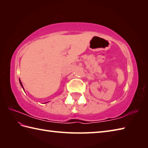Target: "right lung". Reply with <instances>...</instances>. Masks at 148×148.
Returning <instances> with one entry per match:
<instances>
[{"mask_svg":"<svg viewBox=\"0 0 148 148\" xmlns=\"http://www.w3.org/2000/svg\"><path fill=\"white\" fill-rule=\"evenodd\" d=\"M20 84H21V86H22V88H23V85H22V83H21V82L20 81Z\"/></svg>","mask_w":148,"mask_h":148,"instance_id":"1","label":"right lung"}]
</instances>
